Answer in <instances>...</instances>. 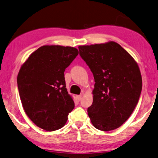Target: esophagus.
<instances>
[{
	"label": "esophagus",
	"mask_w": 158,
	"mask_h": 158,
	"mask_svg": "<svg viewBox=\"0 0 158 158\" xmlns=\"http://www.w3.org/2000/svg\"><path fill=\"white\" fill-rule=\"evenodd\" d=\"M77 98L78 99V100H81V98H82V95H81V94H80V95H77Z\"/></svg>",
	"instance_id": "1"
}]
</instances>
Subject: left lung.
<instances>
[{
  "label": "left lung",
  "instance_id": "8db88e82",
  "mask_svg": "<svg viewBox=\"0 0 158 158\" xmlns=\"http://www.w3.org/2000/svg\"><path fill=\"white\" fill-rule=\"evenodd\" d=\"M79 54L93 73V102L87 109L92 125L103 131L121 127L138 103L142 75L136 60L113 41L79 46Z\"/></svg>",
  "mask_w": 158,
  "mask_h": 158
}]
</instances>
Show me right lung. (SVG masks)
<instances>
[{
    "label": "right lung",
    "instance_id": "add662e5",
    "mask_svg": "<svg viewBox=\"0 0 158 158\" xmlns=\"http://www.w3.org/2000/svg\"><path fill=\"white\" fill-rule=\"evenodd\" d=\"M78 54L73 47L43 45L21 66L17 84L23 108L31 121L45 131L62 128L74 108L64 71Z\"/></svg>",
    "mask_w": 158,
    "mask_h": 158
}]
</instances>
